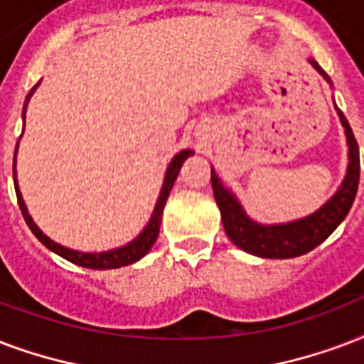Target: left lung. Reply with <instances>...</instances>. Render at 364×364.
<instances>
[{
    "label": "left lung",
    "instance_id": "1",
    "mask_svg": "<svg viewBox=\"0 0 364 364\" xmlns=\"http://www.w3.org/2000/svg\"><path fill=\"white\" fill-rule=\"evenodd\" d=\"M309 65L330 83L328 74L318 66L315 59H307ZM338 118L342 122L346 141H348V170L343 176V181L336 188V193L324 202L323 206L315 210L305 218L287 221V223H259L252 219L242 208L237 194L221 181L218 171L212 168V187L213 196L218 202L221 221L225 227L227 237L231 238L232 244L252 256L269 257V259H288V257L304 256L318 244L336 231V227L342 223L346 215L351 210V204L359 187V146L355 141V135L349 127V122L340 108L336 107Z\"/></svg>",
    "mask_w": 364,
    "mask_h": 364
}]
</instances>
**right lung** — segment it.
<instances>
[{
    "mask_svg": "<svg viewBox=\"0 0 364 364\" xmlns=\"http://www.w3.org/2000/svg\"><path fill=\"white\" fill-rule=\"evenodd\" d=\"M40 82L36 83L34 87L30 90V93L26 95V101H24V107H22V122L26 120V107L34 91L38 90ZM22 132H24V124H22ZM22 137V135H21ZM21 141V139H18ZM16 152H18V143L15 146V160H13V179H15V191H16V198H18V206H21V212L24 215V221L26 225L30 227V231L34 232L36 238L40 240L46 248H49L51 252H55L57 256L65 257L68 262L76 263L80 267H87V269H118V267H126V265H132V263L139 262L141 257H145L149 254V250L152 248V244L156 242L158 232H160V223H162V213L164 206H166V200L170 196V191L176 183L177 176H179V170H181L183 162L187 160L188 156H193L194 151L191 149H183L171 158V162L168 164V170H166V176H164L162 188H160V194H158L156 206L152 210V215L149 219V223L145 225V229L139 232L137 237L133 238L132 242L124 244V246H118V248L112 250H102V252H80V250H72L66 248L63 244L55 242L51 238L47 237L46 232L41 231L40 227L36 225L32 215L28 213V208L24 204V198H22L21 188H18V181H16Z\"/></svg>",
    "mask_w": 364,
    "mask_h": 364,
    "instance_id": "add662e5",
    "label": "right lung"
}]
</instances>
